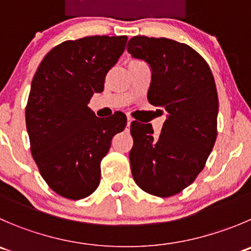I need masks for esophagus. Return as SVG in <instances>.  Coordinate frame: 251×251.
Returning a JSON list of instances; mask_svg holds the SVG:
<instances>
[{"mask_svg":"<svg viewBox=\"0 0 251 251\" xmlns=\"http://www.w3.org/2000/svg\"><path fill=\"white\" fill-rule=\"evenodd\" d=\"M131 123H132V118H131V116H127V126H130Z\"/></svg>","mask_w":251,"mask_h":251,"instance_id":"34e87169","label":"esophagus"}]
</instances>
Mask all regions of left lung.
I'll return each mask as SVG.
<instances>
[{"label": "left lung", "instance_id": "1", "mask_svg": "<svg viewBox=\"0 0 251 251\" xmlns=\"http://www.w3.org/2000/svg\"><path fill=\"white\" fill-rule=\"evenodd\" d=\"M127 51L150 66L148 101L167 114L159 136H153L151 124L132 121L131 172L143 191L168 198L193 184L215 146V79L194 49L172 39L133 36Z\"/></svg>", "mask_w": 251, "mask_h": 251}]
</instances>
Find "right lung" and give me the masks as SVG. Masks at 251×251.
I'll return each mask as SVG.
<instances>
[{"instance_id":"1","label":"right lung","mask_w":251,"mask_h":251,"mask_svg":"<svg viewBox=\"0 0 251 251\" xmlns=\"http://www.w3.org/2000/svg\"><path fill=\"white\" fill-rule=\"evenodd\" d=\"M127 36L96 35L64 41L46 53L31 81L25 108L30 151L41 176L58 195L81 200L96 191L100 162L126 115L97 118L88 106L101 93Z\"/></svg>"}]
</instances>
